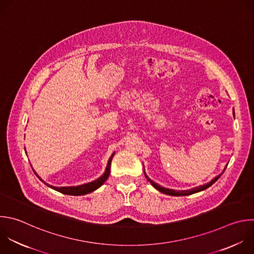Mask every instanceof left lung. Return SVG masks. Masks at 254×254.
I'll list each match as a JSON object with an SVG mask.
<instances>
[{
    "label": "left lung",
    "instance_id": "8db88e82",
    "mask_svg": "<svg viewBox=\"0 0 254 254\" xmlns=\"http://www.w3.org/2000/svg\"><path fill=\"white\" fill-rule=\"evenodd\" d=\"M227 166V165H226ZM226 166H225V168H226ZM225 168H224V171H225ZM224 171L222 172V174L224 173ZM222 174H220L219 176H217V177H215L211 182H209L208 184H205V185H203V186H199V187H197V188H194V189H191V190H168V189H165V188H162V187H160V186H158L157 184H155V183H153L150 179H148L147 178V176L145 175V173H144V175H145V178L147 179V181L150 183V185L155 189V190H157L158 191H160V192H162V193H164V194H167V195H173V196H184V195H190V194H192V193H196V192H199V191H201V190H206V189H208L210 186H212L219 178H220V176L222 175Z\"/></svg>",
    "mask_w": 254,
    "mask_h": 254
}]
</instances>
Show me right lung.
I'll return each mask as SVG.
<instances>
[{"label": "right lung", "instance_id": "add662e5", "mask_svg": "<svg viewBox=\"0 0 254 254\" xmlns=\"http://www.w3.org/2000/svg\"><path fill=\"white\" fill-rule=\"evenodd\" d=\"M115 155V152L111 155L109 161H108V165H107V168H106V172L105 174L99 178L98 180L92 182V183H89V184H86V185H81V186H77V187H66V188H57V187H53V186H50L48 184H46L45 182H43L39 176H37L45 185H47L48 187H50L51 189L59 191V192H62L64 194H68V195H83V194H87V193H90L94 190H96L97 189H99L101 186H103L105 184V182L108 180V178L110 177V174H111V163H112V159H113V156ZM37 175V174H36Z\"/></svg>", "mask_w": 254, "mask_h": 254}]
</instances>
